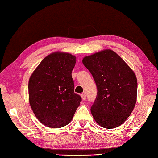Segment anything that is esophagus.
Wrapping results in <instances>:
<instances>
[{
  "label": "esophagus",
  "mask_w": 158,
  "mask_h": 158,
  "mask_svg": "<svg viewBox=\"0 0 158 158\" xmlns=\"http://www.w3.org/2000/svg\"><path fill=\"white\" fill-rule=\"evenodd\" d=\"M81 97H82V99L83 100H85V99H86V95H85L84 94H81Z\"/></svg>",
  "instance_id": "obj_1"
}]
</instances>
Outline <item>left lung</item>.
Returning a JSON list of instances; mask_svg holds the SVG:
<instances>
[{"instance_id":"left-lung-1","label":"left lung","mask_w":158,"mask_h":158,"mask_svg":"<svg viewBox=\"0 0 158 158\" xmlns=\"http://www.w3.org/2000/svg\"><path fill=\"white\" fill-rule=\"evenodd\" d=\"M82 63L92 74L97 86V96L91 107L95 121L106 128L120 126L135 106V74L116 52L110 49L85 56Z\"/></svg>"}]
</instances>
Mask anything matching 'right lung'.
<instances>
[{"mask_svg":"<svg viewBox=\"0 0 158 158\" xmlns=\"http://www.w3.org/2000/svg\"><path fill=\"white\" fill-rule=\"evenodd\" d=\"M76 57L53 52L43 60L29 80V101L35 117L51 128L63 127L71 121L82 101L74 93L72 78Z\"/></svg>","mask_w":158,"mask_h":158,"instance_id":"1","label":"right lung"}]
</instances>
